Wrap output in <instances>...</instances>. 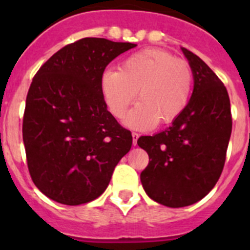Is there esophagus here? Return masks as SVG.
I'll return each mask as SVG.
<instances>
[{"instance_id": "34e87169", "label": "esophagus", "mask_w": 250, "mask_h": 250, "mask_svg": "<svg viewBox=\"0 0 250 250\" xmlns=\"http://www.w3.org/2000/svg\"><path fill=\"white\" fill-rule=\"evenodd\" d=\"M138 139H139V134L132 132V144H134V146H136V144H138Z\"/></svg>"}]
</instances>
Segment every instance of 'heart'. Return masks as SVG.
Returning a JSON list of instances; mask_svg holds the SVG:
<instances>
[{
	"label": "heart",
	"instance_id": "1",
	"mask_svg": "<svg viewBox=\"0 0 250 250\" xmlns=\"http://www.w3.org/2000/svg\"><path fill=\"white\" fill-rule=\"evenodd\" d=\"M190 66L171 54L147 48L124 60L120 70L107 68L100 77V89L115 119H123L135 100L140 103L126 119L127 126L149 130L160 121L171 124L182 116L190 100Z\"/></svg>",
	"mask_w": 250,
	"mask_h": 250
}]
</instances>
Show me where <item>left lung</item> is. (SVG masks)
Listing matches in <instances>:
<instances>
[{
	"label": "left lung",
	"instance_id": "obj_1",
	"mask_svg": "<svg viewBox=\"0 0 250 250\" xmlns=\"http://www.w3.org/2000/svg\"><path fill=\"white\" fill-rule=\"evenodd\" d=\"M194 90L187 109L171 126L138 145L149 155L141 184L152 200L170 208L191 205L216 184L231 134L230 100L224 83L188 48Z\"/></svg>",
	"mask_w": 250,
	"mask_h": 250
}]
</instances>
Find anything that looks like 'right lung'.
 Segmentation results:
<instances>
[{
    "label": "right lung",
    "mask_w": 250,
    "mask_h": 250,
    "mask_svg": "<svg viewBox=\"0 0 250 250\" xmlns=\"http://www.w3.org/2000/svg\"><path fill=\"white\" fill-rule=\"evenodd\" d=\"M135 46L85 37L57 51L32 79L22 135L31 179L50 199L66 205L95 200L131 149V132L107 111L100 77Z\"/></svg>",
    "instance_id": "add662e5"
}]
</instances>
